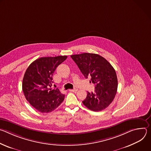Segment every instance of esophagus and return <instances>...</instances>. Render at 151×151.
<instances>
[{"label": "esophagus", "mask_w": 151, "mask_h": 151, "mask_svg": "<svg viewBox=\"0 0 151 151\" xmlns=\"http://www.w3.org/2000/svg\"><path fill=\"white\" fill-rule=\"evenodd\" d=\"M69 91L70 92H76L78 91V90L77 89H72V90L70 89V90H69Z\"/></svg>", "instance_id": "obj_1"}]
</instances>
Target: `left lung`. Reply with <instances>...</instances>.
<instances>
[{
    "mask_svg": "<svg viewBox=\"0 0 151 151\" xmlns=\"http://www.w3.org/2000/svg\"><path fill=\"white\" fill-rule=\"evenodd\" d=\"M85 78H91L95 84V92H87L83 104L88 109L101 111L114 100L117 91L118 79L111 64L99 54L83 53L70 56Z\"/></svg>",
    "mask_w": 151,
    "mask_h": 151,
    "instance_id": "1",
    "label": "left lung"
}]
</instances>
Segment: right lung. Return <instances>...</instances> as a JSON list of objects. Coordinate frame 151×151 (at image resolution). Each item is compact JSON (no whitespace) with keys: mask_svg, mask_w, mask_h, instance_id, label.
Masks as SVG:
<instances>
[{"mask_svg":"<svg viewBox=\"0 0 151 151\" xmlns=\"http://www.w3.org/2000/svg\"><path fill=\"white\" fill-rule=\"evenodd\" d=\"M66 55L39 58L27 69L22 88L26 100L42 113H50L63 101L64 95L58 88H50L52 75L57 66L67 58Z\"/></svg>","mask_w":151,"mask_h":151,"instance_id":"add662e5","label":"right lung"}]
</instances>
